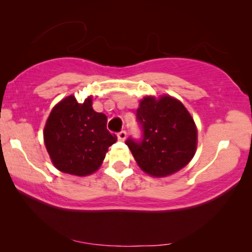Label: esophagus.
I'll return each instance as SVG.
<instances>
[{
  "label": "esophagus",
  "instance_id": "1",
  "mask_svg": "<svg viewBox=\"0 0 252 252\" xmlns=\"http://www.w3.org/2000/svg\"><path fill=\"white\" fill-rule=\"evenodd\" d=\"M126 136H127V132H126L125 129L120 130V132L118 133V139L120 141H125L126 140Z\"/></svg>",
  "mask_w": 252,
  "mask_h": 252
}]
</instances>
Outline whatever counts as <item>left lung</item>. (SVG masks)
<instances>
[{"label":"left lung","mask_w":252,"mask_h":252,"mask_svg":"<svg viewBox=\"0 0 252 252\" xmlns=\"http://www.w3.org/2000/svg\"><path fill=\"white\" fill-rule=\"evenodd\" d=\"M142 136L128 137L136 163L153 177H166L186 166L195 155L197 130L181 102L170 96L144 97L136 111Z\"/></svg>","instance_id":"left-lung-1"}]
</instances>
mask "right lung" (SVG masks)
<instances>
[{"instance_id": "1", "label": "right lung", "mask_w": 252, "mask_h": 252, "mask_svg": "<svg viewBox=\"0 0 252 252\" xmlns=\"http://www.w3.org/2000/svg\"><path fill=\"white\" fill-rule=\"evenodd\" d=\"M92 97L78 103L68 96L55 106L44 127V143L55 166L64 173L88 175L101 166L117 141L106 129L108 118L94 111Z\"/></svg>"}]
</instances>
